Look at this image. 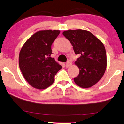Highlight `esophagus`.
<instances>
[{
    "mask_svg": "<svg viewBox=\"0 0 124 124\" xmlns=\"http://www.w3.org/2000/svg\"><path fill=\"white\" fill-rule=\"evenodd\" d=\"M72 64V63L71 61L68 60V62H66V64H65V66H66V67H67V68H68V67H69L71 66Z\"/></svg>",
    "mask_w": 124,
    "mask_h": 124,
    "instance_id": "obj_1",
    "label": "esophagus"
}]
</instances>
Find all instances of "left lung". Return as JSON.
<instances>
[{"instance_id":"8db88e82","label":"left lung","mask_w":124,"mask_h":124,"mask_svg":"<svg viewBox=\"0 0 124 124\" xmlns=\"http://www.w3.org/2000/svg\"><path fill=\"white\" fill-rule=\"evenodd\" d=\"M62 34L70 41L75 53L80 57L75 62L79 74L75 83L82 88L92 87L104 75L107 57L104 45L91 32L86 30H68Z\"/></svg>"}]
</instances>
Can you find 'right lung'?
<instances>
[{
    "instance_id": "1",
    "label": "right lung",
    "mask_w": 124,
    "mask_h": 124,
    "mask_svg": "<svg viewBox=\"0 0 124 124\" xmlns=\"http://www.w3.org/2000/svg\"><path fill=\"white\" fill-rule=\"evenodd\" d=\"M60 31L44 30L35 33L25 42L19 55V66L28 83L35 88L44 90L54 81V76L62 68L50 57L52 44Z\"/></svg>"
}]
</instances>
